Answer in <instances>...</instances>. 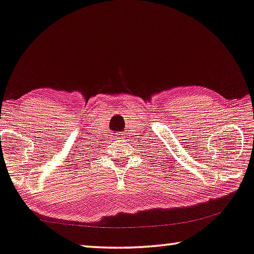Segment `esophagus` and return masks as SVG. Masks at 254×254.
<instances>
[{
    "instance_id": "obj_1",
    "label": "esophagus",
    "mask_w": 254,
    "mask_h": 254,
    "mask_svg": "<svg viewBox=\"0 0 254 254\" xmlns=\"http://www.w3.org/2000/svg\"><path fill=\"white\" fill-rule=\"evenodd\" d=\"M115 139H116L117 142H124L123 137H121V134H116L115 135Z\"/></svg>"
}]
</instances>
